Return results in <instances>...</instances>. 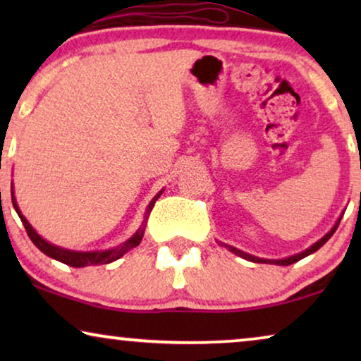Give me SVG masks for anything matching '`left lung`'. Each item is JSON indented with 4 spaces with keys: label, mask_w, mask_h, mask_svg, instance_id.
Returning <instances> with one entry per match:
<instances>
[{
    "label": "left lung",
    "mask_w": 361,
    "mask_h": 361,
    "mask_svg": "<svg viewBox=\"0 0 361 361\" xmlns=\"http://www.w3.org/2000/svg\"><path fill=\"white\" fill-rule=\"evenodd\" d=\"M340 220H342V216H338V220L335 221V225L332 226V228H330L327 233H325L322 238H320L319 241H315L314 245H310L307 250H304V251H300V253H298V255H293V256H288V258H283V259H266V258H258V256H253V255H250V253H245V251H241V250H238V248H235V246H230V245H224V243H220L221 246H225V248H228L231 253H235V255H238L240 258H243V259H246V261H251V263H264V264H278V266H289V264H293V263H295V261H299V259H302V258H305V256H309V255H312V253H315V251H317L319 248H322V246L327 243V241L330 240V236H332L334 233H335V230H337V226H338V224H340Z\"/></svg>",
    "instance_id": "8db88e82"
}]
</instances>
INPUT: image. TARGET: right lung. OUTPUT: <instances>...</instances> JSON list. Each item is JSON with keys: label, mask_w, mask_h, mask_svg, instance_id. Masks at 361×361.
Wrapping results in <instances>:
<instances>
[{"label": "right lung", "mask_w": 361, "mask_h": 361, "mask_svg": "<svg viewBox=\"0 0 361 361\" xmlns=\"http://www.w3.org/2000/svg\"><path fill=\"white\" fill-rule=\"evenodd\" d=\"M162 192L164 189L157 192V194L152 197V200L149 202V205H147L146 209V215H145V221H142L140 228L136 230V233L131 236V238H128L126 241H123L121 245H118L116 248H110V250H100V251H73V250H67V248H62V246H57V245H52L51 241L44 240L41 235L37 233L36 230L32 228V225L29 224L26 220V216L21 214V210H19V205L16 202V197H14V189H13V184H11V200H13V207L14 210L18 212L19 219H21L24 228H26L29 238L34 245L37 246L39 250L42 251L44 255H47L49 258L52 259H57L61 261L63 264H68L72 266V268H83V266H95V264H108V263H113V261L120 259L123 255L128 253V251L136 248L137 245L141 243L142 240V235H145V230H146V221H147V216H149L152 207H154L156 200L159 199Z\"/></svg>", "instance_id": "right-lung-1"}]
</instances>
